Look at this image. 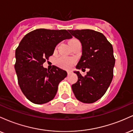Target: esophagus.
<instances>
[{"instance_id":"1","label":"esophagus","mask_w":133,"mask_h":133,"mask_svg":"<svg viewBox=\"0 0 133 133\" xmlns=\"http://www.w3.org/2000/svg\"><path fill=\"white\" fill-rule=\"evenodd\" d=\"M71 72H72L71 71H68V75H69V74H71Z\"/></svg>"}]
</instances>
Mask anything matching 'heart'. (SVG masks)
<instances>
[{
    "mask_svg": "<svg viewBox=\"0 0 133 133\" xmlns=\"http://www.w3.org/2000/svg\"><path fill=\"white\" fill-rule=\"evenodd\" d=\"M77 41H79L76 39H72L71 42H70V44L73 43V42H77ZM57 63L58 64V65H59V66H61L62 68L68 69L71 68L72 64L73 63V61L72 60H71V59H68V58L66 57H62L57 59Z\"/></svg>",
    "mask_w": 133,
    "mask_h": 133,
    "instance_id": "obj_1",
    "label": "heart"
}]
</instances>
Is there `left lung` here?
Here are the masks:
<instances>
[{
	"mask_svg": "<svg viewBox=\"0 0 133 133\" xmlns=\"http://www.w3.org/2000/svg\"><path fill=\"white\" fill-rule=\"evenodd\" d=\"M80 41L82 56L76 66L82 71L89 68L85 76L74 71L78 77L72 89L76 99L84 103H92L104 96L112 77L115 59L113 48L102 33L91 29L69 30Z\"/></svg>",
	"mask_w": 133,
	"mask_h": 133,
	"instance_id": "1",
	"label": "left lung"
}]
</instances>
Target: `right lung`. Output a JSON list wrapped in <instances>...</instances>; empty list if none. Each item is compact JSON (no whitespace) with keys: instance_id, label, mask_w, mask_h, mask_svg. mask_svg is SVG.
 <instances>
[{"instance_id":"add662e5","label":"right lung","mask_w":133,"mask_h":133,"mask_svg":"<svg viewBox=\"0 0 133 133\" xmlns=\"http://www.w3.org/2000/svg\"><path fill=\"white\" fill-rule=\"evenodd\" d=\"M72 37L65 29H38L27 34L19 43L14 68L20 88L32 103L41 104L54 98L67 72L55 65L49 70L42 65L59 42Z\"/></svg>"}]
</instances>
